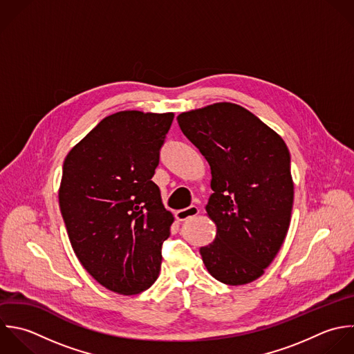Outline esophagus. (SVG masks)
Listing matches in <instances>:
<instances>
[{"label":"esophagus","instance_id":"obj_1","mask_svg":"<svg viewBox=\"0 0 354 354\" xmlns=\"http://www.w3.org/2000/svg\"><path fill=\"white\" fill-rule=\"evenodd\" d=\"M198 212H200V209H198L196 205H192V207H189V208L176 211V212H175V216H176L178 221L183 222V221H187V219H190V218L198 215Z\"/></svg>","mask_w":354,"mask_h":354}]
</instances>
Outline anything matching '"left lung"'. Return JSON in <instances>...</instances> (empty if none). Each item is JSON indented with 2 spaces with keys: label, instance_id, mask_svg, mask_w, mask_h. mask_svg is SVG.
Segmentation results:
<instances>
[{
  "label": "left lung",
  "instance_id": "obj_1",
  "mask_svg": "<svg viewBox=\"0 0 354 354\" xmlns=\"http://www.w3.org/2000/svg\"><path fill=\"white\" fill-rule=\"evenodd\" d=\"M176 120L212 175L205 209L216 236L200 248L203 262L223 284L252 283L273 262L290 227V150L277 132L236 103H214Z\"/></svg>",
  "mask_w": 354,
  "mask_h": 354
}]
</instances>
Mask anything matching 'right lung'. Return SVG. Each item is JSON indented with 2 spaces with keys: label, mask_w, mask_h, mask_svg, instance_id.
<instances>
[{
  "label": "right lung",
  "mask_w": 354,
  "mask_h": 354,
  "mask_svg": "<svg viewBox=\"0 0 354 354\" xmlns=\"http://www.w3.org/2000/svg\"><path fill=\"white\" fill-rule=\"evenodd\" d=\"M174 113L118 111L66 156L59 205L73 251L104 288L136 295L161 268L174 215L151 180Z\"/></svg>",
  "instance_id": "obj_1"
}]
</instances>
